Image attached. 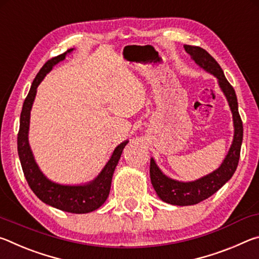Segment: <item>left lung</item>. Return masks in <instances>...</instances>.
<instances>
[{"instance_id": "obj_1", "label": "left lung", "mask_w": 259, "mask_h": 259, "mask_svg": "<svg viewBox=\"0 0 259 259\" xmlns=\"http://www.w3.org/2000/svg\"><path fill=\"white\" fill-rule=\"evenodd\" d=\"M184 48H185L187 54L191 56V58L201 68H203L205 72L212 74L213 76L217 77L218 84L221 87L223 93H224L227 102H229L232 115H233L234 136L230 151L221 166L211 174L200 179H196L194 182L184 183L169 178L161 171L159 166L156 165L154 159L152 157L150 165L152 185L154 187L157 196L162 201L174 205L196 204L201 201L210 198L223 185H225V183L229 182L233 176L236 166H238L241 144H242L243 138V125L239 114L238 99H236L235 91L233 87L230 84V82L226 80L224 72L219 66V64L202 48L193 46H184Z\"/></svg>"}]
</instances>
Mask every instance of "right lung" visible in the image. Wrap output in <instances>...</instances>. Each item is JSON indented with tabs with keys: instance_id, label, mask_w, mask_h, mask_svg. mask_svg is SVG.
I'll use <instances>...</instances> for the list:
<instances>
[{
	"instance_id": "add662e5",
	"label": "right lung",
	"mask_w": 259,
	"mask_h": 259,
	"mask_svg": "<svg viewBox=\"0 0 259 259\" xmlns=\"http://www.w3.org/2000/svg\"><path fill=\"white\" fill-rule=\"evenodd\" d=\"M74 49H68L66 52L57 57H54L43 65V67L37 73L30 87V90L26 97L23 109L20 114V125L17 144H18V155L20 159L21 168L25 175L30 190L40 199L42 202L51 205L63 211L72 213H88L98 209L106 201L111 190L112 177L119 162L122 151L129 140L121 143L114 150L111 159L93 182L83 184V185H61L48 179L38 168L35 162L34 155L30 150L28 143V130L30 109H32L36 89L43 78L49 73L52 67L59 61L64 60L67 54H71Z\"/></svg>"
}]
</instances>
